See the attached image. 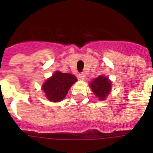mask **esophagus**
<instances>
[{"mask_svg": "<svg viewBox=\"0 0 153 153\" xmlns=\"http://www.w3.org/2000/svg\"><path fill=\"white\" fill-rule=\"evenodd\" d=\"M85 78H86V76H85V74L84 73H79V79H81V80H84L85 79Z\"/></svg>", "mask_w": 153, "mask_h": 153, "instance_id": "esophagus-1", "label": "esophagus"}]
</instances>
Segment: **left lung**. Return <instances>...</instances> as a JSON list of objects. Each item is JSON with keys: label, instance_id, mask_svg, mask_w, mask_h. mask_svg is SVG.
Wrapping results in <instances>:
<instances>
[{"label": "left lung", "instance_id": "obj_1", "mask_svg": "<svg viewBox=\"0 0 153 153\" xmlns=\"http://www.w3.org/2000/svg\"><path fill=\"white\" fill-rule=\"evenodd\" d=\"M91 86L94 95L104 100L111 90V82L106 77L99 76L91 82Z\"/></svg>", "mask_w": 153, "mask_h": 153}]
</instances>
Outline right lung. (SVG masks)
Instances as JSON below:
<instances>
[{
  "label": "right lung",
  "mask_w": 153,
  "mask_h": 153,
  "mask_svg": "<svg viewBox=\"0 0 153 153\" xmlns=\"http://www.w3.org/2000/svg\"><path fill=\"white\" fill-rule=\"evenodd\" d=\"M77 81L76 77L68 73L56 71L42 86L48 100L60 102L67 95L71 86Z\"/></svg>",
  "instance_id": "right-lung-1"
}]
</instances>
